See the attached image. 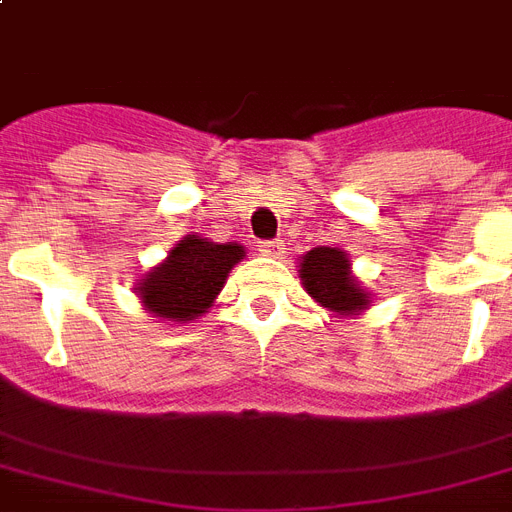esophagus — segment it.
<instances>
[{"instance_id":"esophagus-1","label":"esophagus","mask_w":512,"mask_h":512,"mask_svg":"<svg viewBox=\"0 0 512 512\" xmlns=\"http://www.w3.org/2000/svg\"><path fill=\"white\" fill-rule=\"evenodd\" d=\"M257 247H260V255H265V257H281V255H284V244H281L279 239L260 241Z\"/></svg>"}]
</instances>
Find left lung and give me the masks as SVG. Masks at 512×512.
I'll use <instances>...</instances> for the list:
<instances>
[{
  "label": "left lung",
  "instance_id": "1",
  "mask_svg": "<svg viewBox=\"0 0 512 512\" xmlns=\"http://www.w3.org/2000/svg\"><path fill=\"white\" fill-rule=\"evenodd\" d=\"M305 292L335 313H356L369 305L366 292L350 276V263L342 249L316 247L300 263Z\"/></svg>",
  "mask_w": 512,
  "mask_h": 512
}]
</instances>
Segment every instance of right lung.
Masks as SVG:
<instances>
[{
	"instance_id": "1",
	"label": "right lung",
	"mask_w": 512,
	"mask_h": 512,
	"mask_svg": "<svg viewBox=\"0 0 512 512\" xmlns=\"http://www.w3.org/2000/svg\"><path fill=\"white\" fill-rule=\"evenodd\" d=\"M244 257L239 244L185 236L159 268L140 281V300L148 311L167 321H191L204 313L223 289L228 273Z\"/></svg>"
}]
</instances>
